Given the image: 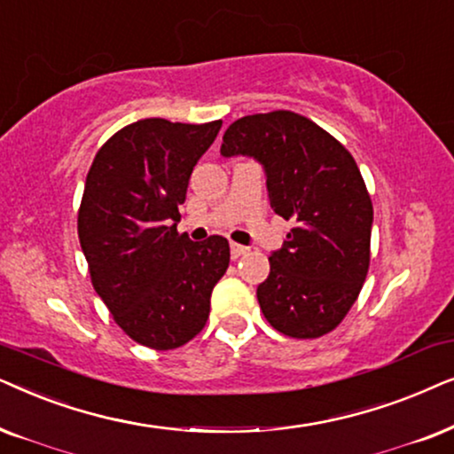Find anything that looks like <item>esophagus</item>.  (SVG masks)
<instances>
[{"label": "esophagus", "instance_id": "1", "mask_svg": "<svg viewBox=\"0 0 454 454\" xmlns=\"http://www.w3.org/2000/svg\"><path fill=\"white\" fill-rule=\"evenodd\" d=\"M231 251H232V257L237 259V257H240V255H245L247 251V247H243V245H239V243H231Z\"/></svg>", "mask_w": 454, "mask_h": 454}]
</instances>
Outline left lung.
I'll return each instance as SVG.
<instances>
[{
	"instance_id": "8db88e82",
	"label": "left lung",
	"mask_w": 454,
	"mask_h": 454,
	"mask_svg": "<svg viewBox=\"0 0 454 454\" xmlns=\"http://www.w3.org/2000/svg\"><path fill=\"white\" fill-rule=\"evenodd\" d=\"M220 153L255 157L271 209L294 223L257 286L265 319L290 338L328 334L357 301L370 270L373 207L353 155L288 110L232 122Z\"/></svg>"
}]
</instances>
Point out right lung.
<instances>
[{
  "label": "right lung",
  "mask_w": 454,
  "mask_h": 454,
  "mask_svg": "<svg viewBox=\"0 0 454 454\" xmlns=\"http://www.w3.org/2000/svg\"><path fill=\"white\" fill-rule=\"evenodd\" d=\"M220 129L222 120H138L101 145L87 174L78 239L90 282L114 322L143 347L192 340L231 263L223 237L192 243L176 231L192 168Z\"/></svg>",
  "instance_id": "obj_1"
}]
</instances>
